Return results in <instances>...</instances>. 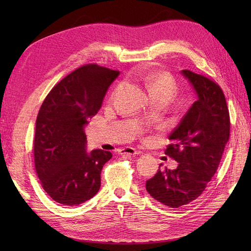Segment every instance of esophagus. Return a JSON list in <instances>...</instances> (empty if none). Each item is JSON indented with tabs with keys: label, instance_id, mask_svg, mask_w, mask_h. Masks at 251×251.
Returning <instances> with one entry per match:
<instances>
[{
	"label": "esophagus",
	"instance_id": "1",
	"mask_svg": "<svg viewBox=\"0 0 251 251\" xmlns=\"http://www.w3.org/2000/svg\"><path fill=\"white\" fill-rule=\"evenodd\" d=\"M119 151H120L121 155H138V154L141 153V151H137V150L134 149V148H130V147L120 149Z\"/></svg>",
	"mask_w": 251,
	"mask_h": 251
}]
</instances>
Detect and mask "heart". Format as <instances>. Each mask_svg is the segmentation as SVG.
<instances>
[{"label":"heart","instance_id":"b5f03b06","mask_svg":"<svg viewBox=\"0 0 251 251\" xmlns=\"http://www.w3.org/2000/svg\"><path fill=\"white\" fill-rule=\"evenodd\" d=\"M148 86L151 94H165L170 98L177 90L176 81L168 73H154L148 77Z\"/></svg>","mask_w":251,"mask_h":251}]
</instances>
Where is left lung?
<instances>
[{
  "mask_svg": "<svg viewBox=\"0 0 251 251\" xmlns=\"http://www.w3.org/2000/svg\"><path fill=\"white\" fill-rule=\"evenodd\" d=\"M194 86L197 100L170 134L165 155L178 162L176 170H159L147 181L153 198L177 208L196 200L216 174L229 139L230 118L223 91L216 81L182 70Z\"/></svg>",
  "mask_w": 251,
  "mask_h": 251,
  "instance_id": "1",
  "label": "left lung"
}]
</instances>
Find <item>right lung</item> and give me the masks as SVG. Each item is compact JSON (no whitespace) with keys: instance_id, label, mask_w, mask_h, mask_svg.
<instances>
[{"instance_id":"obj_1","label":"right lung","mask_w":251,"mask_h":251,"mask_svg":"<svg viewBox=\"0 0 251 251\" xmlns=\"http://www.w3.org/2000/svg\"><path fill=\"white\" fill-rule=\"evenodd\" d=\"M119 71L83 65L52 88L35 123L33 155L36 175L51 198L68 206L86 202L100 187L108 151H86L83 127L101 108L103 97Z\"/></svg>"}]
</instances>
